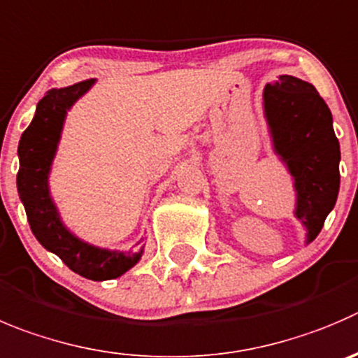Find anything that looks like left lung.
Masks as SVG:
<instances>
[{
	"instance_id": "left-lung-1",
	"label": "left lung",
	"mask_w": 358,
	"mask_h": 358,
	"mask_svg": "<svg viewBox=\"0 0 358 358\" xmlns=\"http://www.w3.org/2000/svg\"><path fill=\"white\" fill-rule=\"evenodd\" d=\"M264 107L274 149L294 176L295 217L315 241L339 193V141L332 114L315 86L281 75L264 90Z\"/></svg>"
}]
</instances>
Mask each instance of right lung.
Here are the masks:
<instances>
[{
    "instance_id": "obj_1",
    "label": "right lung",
    "mask_w": 358,
    "mask_h": 358,
    "mask_svg": "<svg viewBox=\"0 0 358 358\" xmlns=\"http://www.w3.org/2000/svg\"><path fill=\"white\" fill-rule=\"evenodd\" d=\"M94 84V79L83 80L73 86L50 90L36 105L31 124L24 130L19 141V172L17 189L26 209L29 227L45 250L64 262L66 267L93 281H105L124 274L142 257L138 253H119L94 248L77 239L59 220L56 206L49 193L50 163L56 155L57 142L66 110Z\"/></svg>"
}]
</instances>
